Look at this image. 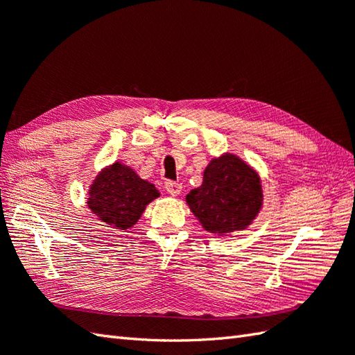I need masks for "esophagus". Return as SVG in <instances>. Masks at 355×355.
I'll use <instances>...</instances> for the list:
<instances>
[{
    "label": "esophagus",
    "instance_id": "1",
    "mask_svg": "<svg viewBox=\"0 0 355 355\" xmlns=\"http://www.w3.org/2000/svg\"><path fill=\"white\" fill-rule=\"evenodd\" d=\"M164 187H166V191H168V193L172 195V197H175V195L182 192V183H177V182H166Z\"/></svg>",
    "mask_w": 355,
    "mask_h": 355
}]
</instances>
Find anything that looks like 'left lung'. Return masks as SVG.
I'll use <instances>...</instances> for the list:
<instances>
[{"instance_id":"left-lung-1","label":"left lung","mask_w":355,"mask_h":355,"mask_svg":"<svg viewBox=\"0 0 355 355\" xmlns=\"http://www.w3.org/2000/svg\"><path fill=\"white\" fill-rule=\"evenodd\" d=\"M186 201L205 230L218 235L244 230L262 206L261 180L239 157L224 154L207 164L202 184Z\"/></svg>"}]
</instances>
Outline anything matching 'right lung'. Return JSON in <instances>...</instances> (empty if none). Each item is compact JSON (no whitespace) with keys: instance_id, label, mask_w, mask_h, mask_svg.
<instances>
[{"instance_id":"add662e5","label":"right lung","mask_w":355,"mask_h":355,"mask_svg":"<svg viewBox=\"0 0 355 355\" xmlns=\"http://www.w3.org/2000/svg\"><path fill=\"white\" fill-rule=\"evenodd\" d=\"M88 193L87 205L97 220L119 230L132 227L149 202L160 195L154 184L120 162L105 168Z\"/></svg>"}]
</instances>
